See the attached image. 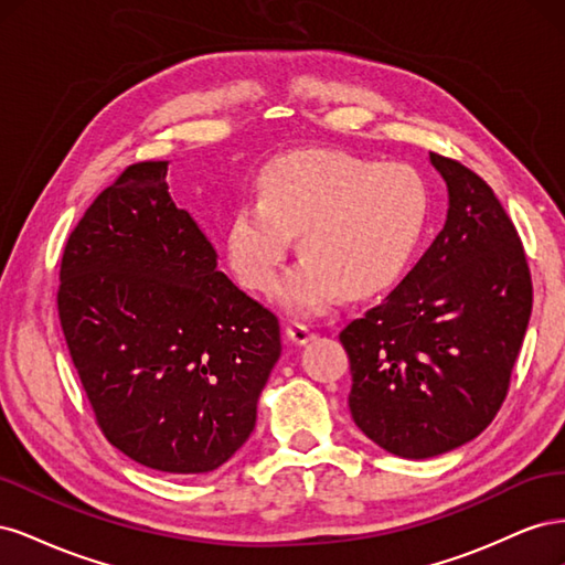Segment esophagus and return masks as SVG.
Wrapping results in <instances>:
<instances>
[{
  "mask_svg": "<svg viewBox=\"0 0 565 565\" xmlns=\"http://www.w3.org/2000/svg\"><path fill=\"white\" fill-rule=\"evenodd\" d=\"M285 330H287V337L292 339L295 344H306V341H311L316 337V332L303 322H287Z\"/></svg>",
  "mask_w": 565,
  "mask_h": 565,
  "instance_id": "obj_1",
  "label": "esophagus"
}]
</instances>
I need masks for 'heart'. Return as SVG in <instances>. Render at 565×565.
Masks as SVG:
<instances>
[{"instance_id": "b5f03b06", "label": "heart", "mask_w": 565, "mask_h": 565, "mask_svg": "<svg viewBox=\"0 0 565 565\" xmlns=\"http://www.w3.org/2000/svg\"><path fill=\"white\" fill-rule=\"evenodd\" d=\"M259 193L231 221L228 259L243 285L270 292L299 235L306 256L278 289L295 311H316L339 289L347 297L380 292L409 259L429 212L415 169L322 148L266 164Z\"/></svg>"}]
</instances>
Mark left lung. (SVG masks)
I'll use <instances>...</instances> for the list:
<instances>
[{"instance_id": "left-lung-1", "label": "left lung", "mask_w": 565, "mask_h": 565, "mask_svg": "<svg viewBox=\"0 0 565 565\" xmlns=\"http://www.w3.org/2000/svg\"><path fill=\"white\" fill-rule=\"evenodd\" d=\"M448 221L393 292L339 332L353 422L380 448L426 459L465 446L500 413L533 311L514 221L461 162L429 152Z\"/></svg>"}]
</instances>
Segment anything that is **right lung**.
I'll return each mask as SVG.
<instances>
[{
	"label": "right lung",
	"mask_w": 565,
	"mask_h": 565,
	"mask_svg": "<svg viewBox=\"0 0 565 565\" xmlns=\"http://www.w3.org/2000/svg\"><path fill=\"white\" fill-rule=\"evenodd\" d=\"M169 162L129 164L71 233L58 320L98 429L139 465L207 473L249 438L280 322L216 270Z\"/></svg>",
	"instance_id": "add662e5"
}]
</instances>
